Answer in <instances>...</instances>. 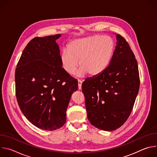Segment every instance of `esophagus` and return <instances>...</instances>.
<instances>
[{
  "instance_id": "esophagus-1",
  "label": "esophagus",
  "mask_w": 157,
  "mask_h": 157,
  "mask_svg": "<svg viewBox=\"0 0 157 157\" xmlns=\"http://www.w3.org/2000/svg\"><path fill=\"white\" fill-rule=\"evenodd\" d=\"M81 86H82V81L78 80V89H81Z\"/></svg>"
}]
</instances>
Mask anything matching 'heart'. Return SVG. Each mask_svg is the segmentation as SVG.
<instances>
[{
	"instance_id": "heart-1",
	"label": "heart",
	"mask_w": 157,
	"mask_h": 157,
	"mask_svg": "<svg viewBox=\"0 0 157 157\" xmlns=\"http://www.w3.org/2000/svg\"><path fill=\"white\" fill-rule=\"evenodd\" d=\"M67 49L62 52L60 57L67 73L75 74L79 64L78 76H84L87 73L96 76L109 65L114 53L115 42L110 36L95 35L73 40Z\"/></svg>"
}]
</instances>
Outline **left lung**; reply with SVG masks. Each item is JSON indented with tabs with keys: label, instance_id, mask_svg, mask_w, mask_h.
Wrapping results in <instances>:
<instances>
[{
	"label": "left lung",
	"instance_id": "8db88e82",
	"mask_svg": "<svg viewBox=\"0 0 157 157\" xmlns=\"http://www.w3.org/2000/svg\"><path fill=\"white\" fill-rule=\"evenodd\" d=\"M117 46L107 68L82 84L87 116L98 128L114 130L127 120L140 87L138 64L128 42L116 35Z\"/></svg>",
	"mask_w": 157,
	"mask_h": 157
}]
</instances>
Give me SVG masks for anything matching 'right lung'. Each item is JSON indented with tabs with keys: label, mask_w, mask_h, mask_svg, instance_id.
I'll list each match as a JSON object with an SVG mask.
<instances>
[{
	"label": "right lung",
	"mask_w": 157,
	"mask_h": 157,
	"mask_svg": "<svg viewBox=\"0 0 157 157\" xmlns=\"http://www.w3.org/2000/svg\"><path fill=\"white\" fill-rule=\"evenodd\" d=\"M60 34L35 37L27 44L17 64L15 94L22 113L34 125L46 130L61 127L78 81L62 68Z\"/></svg>",
	"instance_id": "right-lung-1"
}]
</instances>
